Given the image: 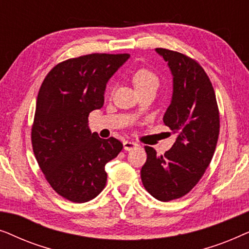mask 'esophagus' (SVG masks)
<instances>
[{
    "label": "esophagus",
    "instance_id": "1",
    "mask_svg": "<svg viewBox=\"0 0 249 249\" xmlns=\"http://www.w3.org/2000/svg\"><path fill=\"white\" fill-rule=\"evenodd\" d=\"M137 146H138V144L135 142H129V141L124 142V148L125 149V151H130V149L136 148Z\"/></svg>",
    "mask_w": 249,
    "mask_h": 249
}]
</instances>
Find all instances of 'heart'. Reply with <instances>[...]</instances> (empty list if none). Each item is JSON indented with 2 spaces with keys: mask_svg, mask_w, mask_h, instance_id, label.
<instances>
[{
  "mask_svg": "<svg viewBox=\"0 0 249 249\" xmlns=\"http://www.w3.org/2000/svg\"><path fill=\"white\" fill-rule=\"evenodd\" d=\"M132 84H134L135 89L137 91L149 89V88H155L158 89L160 80L159 77L151 70L141 69L136 71L132 76Z\"/></svg>",
  "mask_w": 249,
  "mask_h": 249,
  "instance_id": "b5f03b06",
  "label": "heart"
}]
</instances>
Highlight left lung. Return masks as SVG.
Masks as SVG:
<instances>
[{
	"instance_id": "8db88e82",
	"label": "left lung",
	"mask_w": 249,
	"mask_h": 249,
	"mask_svg": "<svg viewBox=\"0 0 249 249\" xmlns=\"http://www.w3.org/2000/svg\"><path fill=\"white\" fill-rule=\"evenodd\" d=\"M155 52L172 74V97L163 121L177 134L164 155L146 146L147 160L141 177L145 189L161 202L192 190L209 166L219 137L220 117L213 86L196 61L165 49Z\"/></svg>"
}]
</instances>
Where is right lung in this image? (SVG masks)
Listing matches in <instances>:
<instances>
[{
  "label": "right lung",
  "mask_w": 249,
  "mask_h": 249,
  "mask_svg": "<svg viewBox=\"0 0 249 249\" xmlns=\"http://www.w3.org/2000/svg\"><path fill=\"white\" fill-rule=\"evenodd\" d=\"M129 54H88L61 62L40 86L32 142L35 158L52 188L64 198L85 203L107 183L105 164L122 144L91 132L88 115L104 104L110 78Z\"/></svg>",
  "instance_id": "1"
}]
</instances>
